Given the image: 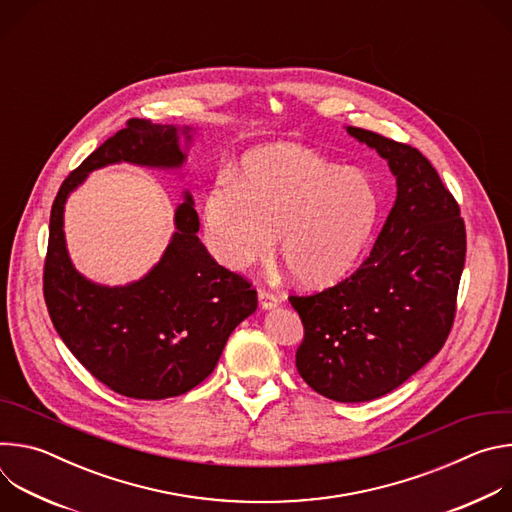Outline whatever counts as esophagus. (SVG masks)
<instances>
[{
  "instance_id": "esophagus-1",
  "label": "esophagus",
  "mask_w": 512,
  "mask_h": 512,
  "mask_svg": "<svg viewBox=\"0 0 512 512\" xmlns=\"http://www.w3.org/2000/svg\"><path fill=\"white\" fill-rule=\"evenodd\" d=\"M259 306L261 310H275L279 306V298L267 289H259Z\"/></svg>"
}]
</instances>
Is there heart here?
Segmentation results:
<instances>
[{
    "instance_id": "heart-1",
    "label": "heart",
    "mask_w": 512,
    "mask_h": 512,
    "mask_svg": "<svg viewBox=\"0 0 512 512\" xmlns=\"http://www.w3.org/2000/svg\"><path fill=\"white\" fill-rule=\"evenodd\" d=\"M381 200L367 174L338 168L298 145L245 156L233 178L204 196V243L212 257L245 271L275 253L300 285L324 289L358 265L379 221Z\"/></svg>"
}]
</instances>
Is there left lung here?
Returning <instances> with one entry per match:
<instances>
[{"instance_id":"1","label":"left lung","mask_w":512,"mask_h":512,"mask_svg":"<svg viewBox=\"0 0 512 512\" xmlns=\"http://www.w3.org/2000/svg\"><path fill=\"white\" fill-rule=\"evenodd\" d=\"M387 164L393 208L371 257L320 294L289 302L304 324L296 352L302 379L340 403L379 399L444 346L466 259L460 206L429 160L411 145L346 127Z\"/></svg>"}]
</instances>
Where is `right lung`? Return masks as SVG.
I'll return each mask as SVG.
<instances>
[{
  "label": "right lung",
  "mask_w": 512,
  "mask_h": 512,
  "mask_svg": "<svg viewBox=\"0 0 512 512\" xmlns=\"http://www.w3.org/2000/svg\"><path fill=\"white\" fill-rule=\"evenodd\" d=\"M194 135L190 125L131 119L62 182L50 212L44 298L52 324L95 379L131 399L178 397L200 385L231 332L257 310V291L208 255L188 190L160 261L125 285L91 281L75 267L64 206L91 172L113 164L180 170Z\"/></svg>",
  "instance_id": "obj_1"
}]
</instances>
